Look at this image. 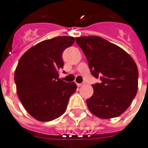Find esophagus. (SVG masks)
<instances>
[{
  "label": "esophagus",
  "mask_w": 148,
  "mask_h": 148,
  "mask_svg": "<svg viewBox=\"0 0 148 148\" xmlns=\"http://www.w3.org/2000/svg\"><path fill=\"white\" fill-rule=\"evenodd\" d=\"M77 86H79V87H81V86H85L86 85V83L82 82V83H77Z\"/></svg>",
  "instance_id": "esophagus-1"
}]
</instances>
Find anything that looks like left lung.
<instances>
[{"mask_svg":"<svg viewBox=\"0 0 148 148\" xmlns=\"http://www.w3.org/2000/svg\"><path fill=\"white\" fill-rule=\"evenodd\" d=\"M88 62L91 74L100 79L92 85L93 95L86 99L90 111L100 119L121 115L136 96L138 71L123 49L98 36L76 38Z\"/></svg>","mask_w":148,"mask_h":148,"instance_id":"1","label":"left lung"}]
</instances>
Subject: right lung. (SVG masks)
Wrapping results in <instances>:
<instances>
[{"mask_svg":"<svg viewBox=\"0 0 148 148\" xmlns=\"http://www.w3.org/2000/svg\"><path fill=\"white\" fill-rule=\"evenodd\" d=\"M75 38L59 36L37 43L24 54L14 72V82L20 102L27 112L42 122L60 117L69 98L77 90L75 82L59 79L63 68L62 54Z\"/></svg>","mask_w":148,"mask_h":148,"instance_id":"right-lung-1","label":"right lung"}]
</instances>
